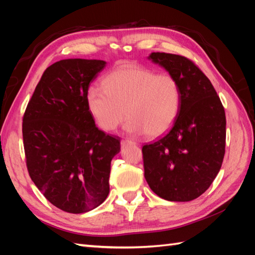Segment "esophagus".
<instances>
[{"mask_svg":"<svg viewBox=\"0 0 255 255\" xmlns=\"http://www.w3.org/2000/svg\"><path fill=\"white\" fill-rule=\"evenodd\" d=\"M122 145L124 147V145H126V144H129V143H132V144H136V142L134 141H132V140H130V139H125V140H122Z\"/></svg>","mask_w":255,"mask_h":255,"instance_id":"obj_1","label":"esophagus"}]
</instances>
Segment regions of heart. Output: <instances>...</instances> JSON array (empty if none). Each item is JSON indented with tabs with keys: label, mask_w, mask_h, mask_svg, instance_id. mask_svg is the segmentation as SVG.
Instances as JSON below:
<instances>
[{
	"label": "heart",
	"mask_w": 255,
	"mask_h": 255,
	"mask_svg": "<svg viewBox=\"0 0 255 255\" xmlns=\"http://www.w3.org/2000/svg\"><path fill=\"white\" fill-rule=\"evenodd\" d=\"M103 84L86 92L89 111L103 130H115L127 114L128 132L158 137L169 130L180 114L181 86L169 73L126 63L107 74Z\"/></svg>",
	"instance_id": "1"
}]
</instances>
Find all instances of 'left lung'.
<instances>
[{
  "instance_id": "obj_1",
  "label": "left lung",
  "mask_w": 255,
  "mask_h": 255,
  "mask_svg": "<svg viewBox=\"0 0 255 255\" xmlns=\"http://www.w3.org/2000/svg\"><path fill=\"white\" fill-rule=\"evenodd\" d=\"M149 60L180 83L182 106L164 137L142 147L144 177L159 197L189 202L207 191L223 164L226 115L209 79L189 59L152 52Z\"/></svg>"
}]
</instances>
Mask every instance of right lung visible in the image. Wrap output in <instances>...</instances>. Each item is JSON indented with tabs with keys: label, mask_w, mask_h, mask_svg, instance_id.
Returning a JSON list of instances; mask_svg holds the SVG:
<instances>
[{
	"label": "right lung",
	"mask_w": 255,
	"mask_h": 255,
	"mask_svg": "<svg viewBox=\"0 0 255 255\" xmlns=\"http://www.w3.org/2000/svg\"><path fill=\"white\" fill-rule=\"evenodd\" d=\"M106 66L64 59L46 69L26 107L23 140L31 181L57 208L83 214L110 193L111 162L121 140L96 127L86 103L90 83Z\"/></svg>",
	"instance_id": "obj_1"
}]
</instances>
